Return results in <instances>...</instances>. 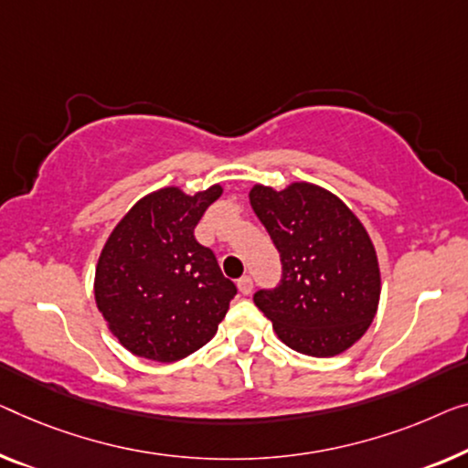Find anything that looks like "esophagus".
<instances>
[{"label":"esophagus","instance_id":"1","mask_svg":"<svg viewBox=\"0 0 468 468\" xmlns=\"http://www.w3.org/2000/svg\"><path fill=\"white\" fill-rule=\"evenodd\" d=\"M237 288H239V292H241L243 296L252 294V288H254L252 277H250V275H243V277H239V282H237Z\"/></svg>","mask_w":468,"mask_h":468}]
</instances>
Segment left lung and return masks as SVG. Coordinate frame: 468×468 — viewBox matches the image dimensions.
I'll list each match as a JSON object with an SVG mask.
<instances>
[{"label":"left lung","mask_w":468,"mask_h":468,"mask_svg":"<svg viewBox=\"0 0 468 468\" xmlns=\"http://www.w3.org/2000/svg\"><path fill=\"white\" fill-rule=\"evenodd\" d=\"M250 204L282 258V279L258 290L254 304L294 351H346L366 334L380 298L378 258L364 225L336 195L309 183L283 191L256 185Z\"/></svg>","instance_id":"obj_1"}]
</instances>
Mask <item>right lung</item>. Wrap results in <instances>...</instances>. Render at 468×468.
I'll use <instances>...</instances> for the list:
<instances>
[{"instance_id":"add662e5","label":"right lung","mask_w":468,"mask_h":468,"mask_svg":"<svg viewBox=\"0 0 468 468\" xmlns=\"http://www.w3.org/2000/svg\"><path fill=\"white\" fill-rule=\"evenodd\" d=\"M220 185L165 186L123 216L104 243L94 296L113 336L138 357L178 361L210 340L237 294L210 248L195 239Z\"/></svg>"}]
</instances>
